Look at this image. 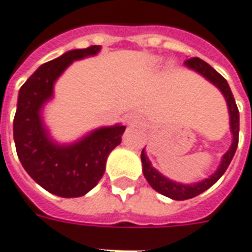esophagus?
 I'll list each match as a JSON object with an SVG mask.
<instances>
[{
    "label": "esophagus",
    "instance_id": "34e87169",
    "mask_svg": "<svg viewBox=\"0 0 252 252\" xmlns=\"http://www.w3.org/2000/svg\"><path fill=\"white\" fill-rule=\"evenodd\" d=\"M126 122L130 123V125H133V123H141L142 122V119H141L137 114H129V115H126Z\"/></svg>",
    "mask_w": 252,
    "mask_h": 252
}]
</instances>
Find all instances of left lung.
<instances>
[{"label":"left lung","mask_w":252,"mask_h":252,"mask_svg":"<svg viewBox=\"0 0 252 252\" xmlns=\"http://www.w3.org/2000/svg\"><path fill=\"white\" fill-rule=\"evenodd\" d=\"M185 65L187 67H190V69H194L199 74H202L205 78H208L209 81L215 84L216 87L222 92V94L225 96L226 103H228V108H229L231 130L232 134H233V141H232V145L229 148V151L224 155V158L221 160L220 167H219V169L216 171L215 174L212 175L210 178H208V179L202 180L199 183H194V185L176 183V182L167 179L161 174H158V171L151 165L149 160L146 158L145 152L142 151V153H141L142 172H144V176L148 180V183L158 192L163 194L165 197L176 199V201H185V199H190V198L197 197L199 194H202L203 191H206L209 187L213 186L216 182L222 176V174L225 172L228 165L231 164L232 158L235 156V152H236L237 144H239V110H237L236 101H235V97L232 94V91L229 88L228 83H226L225 78L222 77L219 72H216L215 69L209 65V63H206L205 61L198 58V57H192V58L186 60L185 61Z\"/></svg>","instance_id":"left-lung-1"}]
</instances>
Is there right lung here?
<instances>
[{
	"label": "right lung",
	"instance_id": "right-lung-1",
	"mask_svg": "<svg viewBox=\"0 0 252 252\" xmlns=\"http://www.w3.org/2000/svg\"><path fill=\"white\" fill-rule=\"evenodd\" d=\"M100 46L72 50L46 62L23 84L13 119V138L23 167L51 194L76 198L92 190L106 169L110 152L121 144L125 126L101 127L69 146L51 142L40 119V108L53 94L61 73L73 61L94 55Z\"/></svg>",
	"mask_w": 252,
	"mask_h": 252
}]
</instances>
